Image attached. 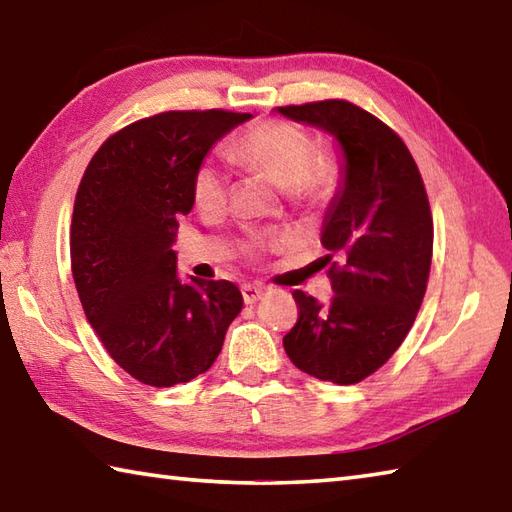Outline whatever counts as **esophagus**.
<instances>
[{
	"mask_svg": "<svg viewBox=\"0 0 512 512\" xmlns=\"http://www.w3.org/2000/svg\"><path fill=\"white\" fill-rule=\"evenodd\" d=\"M264 293H266L264 286H257V284H246V286H242V295H244V302H246V304L259 302V299L264 297Z\"/></svg>",
	"mask_w": 512,
	"mask_h": 512,
	"instance_id": "34e87169",
	"label": "esophagus"
}]
</instances>
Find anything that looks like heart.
Instances as JSON below:
<instances>
[{
  "instance_id": "1",
  "label": "heart",
  "mask_w": 512,
  "mask_h": 512,
  "mask_svg": "<svg viewBox=\"0 0 512 512\" xmlns=\"http://www.w3.org/2000/svg\"><path fill=\"white\" fill-rule=\"evenodd\" d=\"M233 159L248 170L264 173L282 186L290 204L313 206L333 195L337 186V164L326 153H315L313 142L288 122H266L237 139ZM228 179L215 162H202L193 175V197L199 208H217L226 197ZM255 248V244H250Z\"/></svg>"
}]
</instances>
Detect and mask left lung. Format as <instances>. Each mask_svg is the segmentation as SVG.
Here are the masks:
<instances>
[{
  "instance_id": "obj_1",
  "label": "left lung",
  "mask_w": 512,
  "mask_h": 512,
  "mask_svg": "<svg viewBox=\"0 0 512 512\" xmlns=\"http://www.w3.org/2000/svg\"><path fill=\"white\" fill-rule=\"evenodd\" d=\"M293 122L333 135L342 182L330 202L322 246L335 295L324 306L295 290L297 324L284 350L322 382L357 384L402 346L426 293L433 215L413 155L375 115L344 99L277 108Z\"/></svg>"
}]
</instances>
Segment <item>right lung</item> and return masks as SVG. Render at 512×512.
<instances>
[{
	"label": "right lung",
	"mask_w": 512,
	"mask_h": 512,
	"mask_svg": "<svg viewBox=\"0 0 512 512\" xmlns=\"http://www.w3.org/2000/svg\"><path fill=\"white\" fill-rule=\"evenodd\" d=\"M250 113L168 110L110 135L79 182L70 266L86 319L137 382L168 388L206 373L244 306L235 284L177 275V219L195 204L208 150Z\"/></svg>",
	"instance_id": "add662e5"
}]
</instances>
